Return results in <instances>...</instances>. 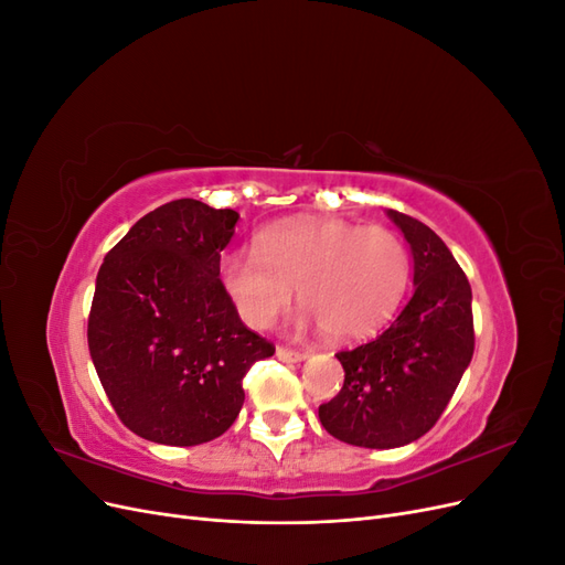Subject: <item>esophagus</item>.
Masks as SVG:
<instances>
[{
	"mask_svg": "<svg viewBox=\"0 0 565 565\" xmlns=\"http://www.w3.org/2000/svg\"><path fill=\"white\" fill-rule=\"evenodd\" d=\"M276 355L280 358V361H285V363H301L303 358H306L303 351H292V349H285V347H278Z\"/></svg>",
	"mask_w": 565,
	"mask_h": 565,
	"instance_id": "34e87169",
	"label": "esophagus"
}]
</instances>
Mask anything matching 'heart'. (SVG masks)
Wrapping results in <instances>:
<instances>
[{
  "label": "heart",
  "mask_w": 565,
  "mask_h": 565,
  "mask_svg": "<svg viewBox=\"0 0 565 565\" xmlns=\"http://www.w3.org/2000/svg\"><path fill=\"white\" fill-rule=\"evenodd\" d=\"M218 278L237 313L266 330L297 287L306 320L347 341L377 332L398 309L409 254L396 233L341 218L289 221L256 235L254 249H231Z\"/></svg>",
  "instance_id": "b5f03b06"
}]
</instances>
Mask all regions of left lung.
Returning <instances> with one entry per match:
<instances>
[{
  "instance_id": "8db88e82",
  "label": "left lung",
  "mask_w": 565,
  "mask_h": 565,
  "mask_svg": "<svg viewBox=\"0 0 565 565\" xmlns=\"http://www.w3.org/2000/svg\"><path fill=\"white\" fill-rule=\"evenodd\" d=\"M413 249L415 295L391 328L339 351L344 386L318 407L330 436L358 448H401L448 407L473 355L471 285L446 243L422 221L386 212Z\"/></svg>"
}]
</instances>
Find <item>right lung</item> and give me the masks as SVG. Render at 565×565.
Segmentation results:
<instances>
[{
  "label": "right lung",
  "instance_id": "right-lung-1",
  "mask_svg": "<svg viewBox=\"0 0 565 565\" xmlns=\"http://www.w3.org/2000/svg\"><path fill=\"white\" fill-rule=\"evenodd\" d=\"M241 214L174 200L136 221L100 264L89 353L129 431L200 446L241 415L243 377L276 353L237 316L221 285V252Z\"/></svg>",
  "mask_w": 565,
  "mask_h": 565
}]
</instances>
